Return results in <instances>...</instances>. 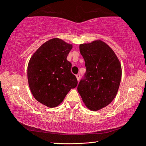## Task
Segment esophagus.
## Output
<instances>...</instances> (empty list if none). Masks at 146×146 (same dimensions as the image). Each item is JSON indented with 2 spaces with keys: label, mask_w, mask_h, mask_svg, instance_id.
Returning <instances> with one entry per match:
<instances>
[{
  "label": "esophagus",
  "mask_w": 146,
  "mask_h": 146,
  "mask_svg": "<svg viewBox=\"0 0 146 146\" xmlns=\"http://www.w3.org/2000/svg\"><path fill=\"white\" fill-rule=\"evenodd\" d=\"M76 79H77V80L79 81V80H80V75H79V74H78V75H76Z\"/></svg>",
  "instance_id": "34e87169"
}]
</instances>
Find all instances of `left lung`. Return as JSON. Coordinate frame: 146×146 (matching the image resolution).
<instances>
[{"instance_id": "obj_1", "label": "left lung", "mask_w": 146, "mask_h": 146, "mask_svg": "<svg viewBox=\"0 0 146 146\" xmlns=\"http://www.w3.org/2000/svg\"><path fill=\"white\" fill-rule=\"evenodd\" d=\"M79 49L86 72L78 84V92L88 109L99 110L117 95L122 76L121 64L113 49L102 40L81 44Z\"/></svg>"}]
</instances>
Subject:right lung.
Returning a JSON list of instances; mask_svg holds the SVG:
<instances>
[{
  "label": "right lung",
  "mask_w": 146,
  "mask_h": 146,
  "mask_svg": "<svg viewBox=\"0 0 146 146\" xmlns=\"http://www.w3.org/2000/svg\"><path fill=\"white\" fill-rule=\"evenodd\" d=\"M72 44L58 38L44 43L31 56L28 66V80L34 98L49 108L62 102L71 89L77 86L67 56Z\"/></svg>",
  "instance_id": "1"
}]
</instances>
